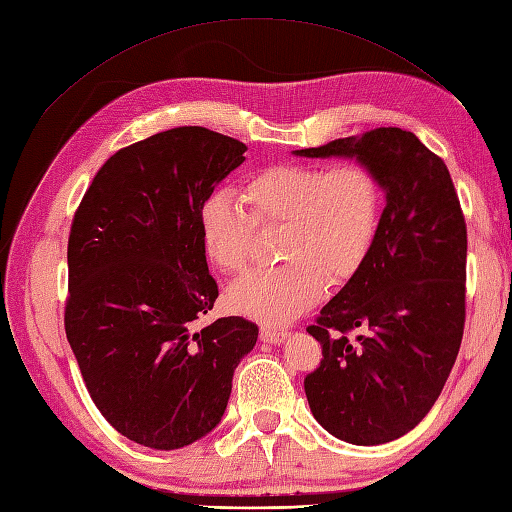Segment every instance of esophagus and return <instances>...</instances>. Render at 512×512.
I'll use <instances>...</instances> for the list:
<instances>
[{
  "instance_id": "1",
  "label": "esophagus",
  "mask_w": 512,
  "mask_h": 512,
  "mask_svg": "<svg viewBox=\"0 0 512 512\" xmlns=\"http://www.w3.org/2000/svg\"><path fill=\"white\" fill-rule=\"evenodd\" d=\"M260 339L271 345H280L286 339L284 330H273V328H260Z\"/></svg>"
}]
</instances>
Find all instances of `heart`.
I'll use <instances>...</instances> for the list:
<instances>
[{
    "mask_svg": "<svg viewBox=\"0 0 512 512\" xmlns=\"http://www.w3.org/2000/svg\"><path fill=\"white\" fill-rule=\"evenodd\" d=\"M241 199L210 193L199 206V236L210 263L239 273L249 260L254 226L280 223L284 263L247 273L230 289V304L265 326H282L315 302L326 284L350 280L376 243L384 191L365 162L330 169L278 162L243 180Z\"/></svg>",
    "mask_w": 512,
    "mask_h": 512,
    "instance_id": "obj_1",
    "label": "heart"
}]
</instances>
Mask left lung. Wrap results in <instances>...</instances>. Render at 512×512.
Masks as SVG:
<instances>
[{
    "instance_id": "obj_1",
    "label": "left lung",
    "mask_w": 512,
    "mask_h": 512,
    "mask_svg": "<svg viewBox=\"0 0 512 512\" xmlns=\"http://www.w3.org/2000/svg\"><path fill=\"white\" fill-rule=\"evenodd\" d=\"M293 154L356 158L378 173L386 193L363 267L306 328L323 358L304 389L315 419L336 439L395 441L430 413L463 341L467 226L454 182L445 162L402 128Z\"/></svg>"
}]
</instances>
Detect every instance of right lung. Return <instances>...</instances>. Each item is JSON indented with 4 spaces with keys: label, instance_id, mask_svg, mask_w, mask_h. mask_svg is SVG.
<instances>
[{
    "label": "right lung",
    "instance_id": "right-lung-1",
    "mask_svg": "<svg viewBox=\"0 0 512 512\" xmlns=\"http://www.w3.org/2000/svg\"><path fill=\"white\" fill-rule=\"evenodd\" d=\"M247 147L199 126L123 147L97 171L71 223L65 332L91 400L112 428L178 450L221 421L258 326L221 317L199 206Z\"/></svg>",
    "mask_w": 512,
    "mask_h": 512
}]
</instances>
